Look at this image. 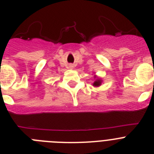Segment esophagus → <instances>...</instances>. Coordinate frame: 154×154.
Here are the masks:
<instances>
[{
    "mask_svg": "<svg viewBox=\"0 0 154 154\" xmlns=\"http://www.w3.org/2000/svg\"><path fill=\"white\" fill-rule=\"evenodd\" d=\"M69 67H70V69H72L73 68V65H71V64H70V65H69Z\"/></svg>",
    "mask_w": 154,
    "mask_h": 154,
    "instance_id": "esophagus-1",
    "label": "esophagus"
}]
</instances>
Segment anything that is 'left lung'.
Here are the masks:
<instances>
[{"label": "left lung", "instance_id": "1", "mask_svg": "<svg viewBox=\"0 0 154 154\" xmlns=\"http://www.w3.org/2000/svg\"><path fill=\"white\" fill-rule=\"evenodd\" d=\"M94 78H97V79H96V80H95L94 83L93 84V87H100V86H101L102 83H103V80H102L100 78H99V77H97V76H96V75L94 76Z\"/></svg>", "mask_w": 154, "mask_h": 154}]
</instances>
